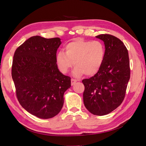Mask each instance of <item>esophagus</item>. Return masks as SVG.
<instances>
[{"instance_id": "1", "label": "esophagus", "mask_w": 146, "mask_h": 146, "mask_svg": "<svg viewBox=\"0 0 146 146\" xmlns=\"http://www.w3.org/2000/svg\"><path fill=\"white\" fill-rule=\"evenodd\" d=\"M77 80H76V79H74V78H72L71 79V85H74L75 83H76L77 82Z\"/></svg>"}]
</instances>
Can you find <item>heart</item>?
I'll list each match as a JSON object with an SVG mask.
<instances>
[{"instance_id": "1", "label": "heart", "mask_w": 146, "mask_h": 146, "mask_svg": "<svg viewBox=\"0 0 146 146\" xmlns=\"http://www.w3.org/2000/svg\"><path fill=\"white\" fill-rule=\"evenodd\" d=\"M66 53L59 51L56 55L57 66L63 74L68 73L74 65L72 75L80 77L95 75L104 62L105 48L99 41H87L76 39L65 46Z\"/></svg>"}]
</instances>
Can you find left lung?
I'll list each match as a JSON object with an SVG mask.
<instances>
[{
    "mask_svg": "<svg viewBox=\"0 0 146 146\" xmlns=\"http://www.w3.org/2000/svg\"><path fill=\"white\" fill-rule=\"evenodd\" d=\"M96 37L104 42V60L93 77L82 80L83 102L92 114L104 116L117 108L125 98L130 77V62L128 50L120 39L108 34Z\"/></svg>",
    "mask_w": 146,
    "mask_h": 146,
    "instance_id": "8db88e82",
    "label": "left lung"
}]
</instances>
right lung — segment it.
<instances>
[{
    "label": "right lung",
    "instance_id": "add662e5",
    "mask_svg": "<svg viewBox=\"0 0 146 146\" xmlns=\"http://www.w3.org/2000/svg\"><path fill=\"white\" fill-rule=\"evenodd\" d=\"M61 39L40 36L29 38L16 50L11 76L17 98L26 111L41 119L58 114L70 78L61 73L56 63Z\"/></svg>",
    "mask_w": 146,
    "mask_h": 146
}]
</instances>
